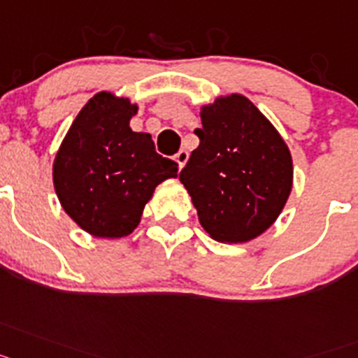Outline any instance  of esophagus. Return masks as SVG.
I'll use <instances>...</instances> for the list:
<instances>
[{"label": "esophagus", "mask_w": 358, "mask_h": 358, "mask_svg": "<svg viewBox=\"0 0 358 358\" xmlns=\"http://www.w3.org/2000/svg\"><path fill=\"white\" fill-rule=\"evenodd\" d=\"M175 160H176V164H178L180 169H182V167L185 166V164H187V160H189V153H187V151H185V149H180L178 153H176Z\"/></svg>", "instance_id": "34e87169"}]
</instances>
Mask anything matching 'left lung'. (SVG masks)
Instances as JSON below:
<instances>
[{
	"label": "left lung",
	"mask_w": 358,
	"mask_h": 358,
	"mask_svg": "<svg viewBox=\"0 0 358 358\" xmlns=\"http://www.w3.org/2000/svg\"><path fill=\"white\" fill-rule=\"evenodd\" d=\"M200 145L180 182L205 232L220 243H247L275 223L294 183L287 142L241 93L200 106Z\"/></svg>",
	"instance_id": "left-lung-1"
}]
</instances>
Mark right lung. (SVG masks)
<instances>
[{"label": "right lung", "instance_id": "obj_1", "mask_svg": "<svg viewBox=\"0 0 358 358\" xmlns=\"http://www.w3.org/2000/svg\"><path fill=\"white\" fill-rule=\"evenodd\" d=\"M138 104L113 92L95 93L77 113L52 166L64 213L95 238H126L141 223L158 183L178 176V164L160 157L149 133L129 120Z\"/></svg>", "mask_w": 358, "mask_h": 358}]
</instances>
